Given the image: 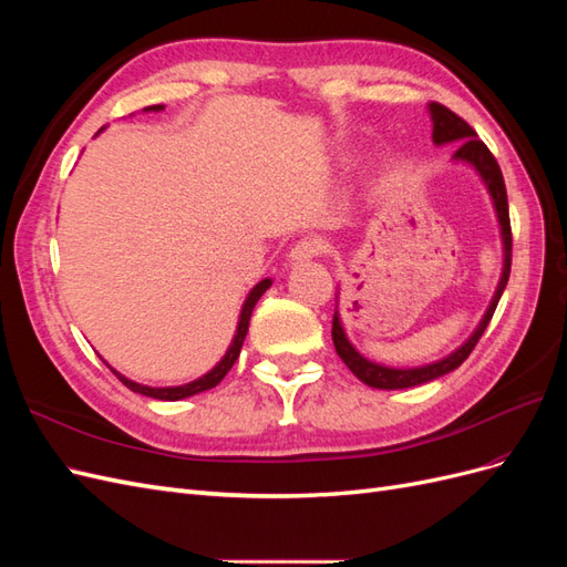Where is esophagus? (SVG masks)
Returning a JSON list of instances; mask_svg holds the SVG:
<instances>
[{
  "label": "esophagus",
  "mask_w": 567,
  "mask_h": 567,
  "mask_svg": "<svg viewBox=\"0 0 567 567\" xmlns=\"http://www.w3.org/2000/svg\"><path fill=\"white\" fill-rule=\"evenodd\" d=\"M323 252H326V244L321 241V238L305 236L293 248H290L288 257H290V262H307V260H312V257H319Z\"/></svg>",
  "instance_id": "obj_1"
}]
</instances>
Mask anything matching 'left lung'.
Listing matches in <instances>:
<instances>
[{"label": "left lung", "mask_w": 567, "mask_h": 567, "mask_svg": "<svg viewBox=\"0 0 567 567\" xmlns=\"http://www.w3.org/2000/svg\"><path fill=\"white\" fill-rule=\"evenodd\" d=\"M431 117H433V142L435 144H450L456 142L458 148L454 151V158L456 161H466L471 163L480 177L485 179L492 200H494V208H496V217H499V225H502V238H504V274H502V281L496 286V293L494 300L489 305V310L485 315V319L480 321V326L475 329V333L463 342V346L452 352L450 357L440 359L435 364H427V367H419V369H388L381 364H373L369 359H364L359 354L342 331L340 326V317L338 310L333 312V346L338 357L346 362V367L357 375L359 381L371 385V388H379V390H402V388H414L427 381H435L440 375L454 371L456 367H461L466 362L468 354L473 352V348L477 346V340L483 338L487 323L496 310V305H499V298L504 293V288L508 284V274H511V250H513V236H511V217H508V198H506V184L502 177V167L496 163V158L492 156V151L477 140V132L466 123V120L458 117L454 111H450L447 106L437 104L433 101L431 104Z\"/></svg>", "instance_id": "obj_1"}]
</instances>
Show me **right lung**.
Segmentation results:
<instances>
[{
  "instance_id": "right-lung-1",
  "label": "right lung",
  "mask_w": 567,
  "mask_h": 567,
  "mask_svg": "<svg viewBox=\"0 0 567 567\" xmlns=\"http://www.w3.org/2000/svg\"><path fill=\"white\" fill-rule=\"evenodd\" d=\"M163 106H151L148 111H161ZM271 286V281L269 279H265V281H260L257 284L252 290H250V296L246 298V305H244V310H241V319H238V329H236V336H234V340H231V346H229V350H227V354L221 357V362L210 371V373H205V375H200L198 381H194V383H186V385H179V388H148V385H140V383H134V381H127L125 375H120L117 371H113L117 379H120V383H125L132 392H140V394H146V398H153V400H167V402H175V400H184V398H192V394H198V392H203V390H210V388H215L221 379H225V375L229 373V369L234 367V362L238 359V354H241V348H244V340H246V333H248V323H250V315H252V307H255V302L262 298V293L265 290Z\"/></svg>"
}]
</instances>
